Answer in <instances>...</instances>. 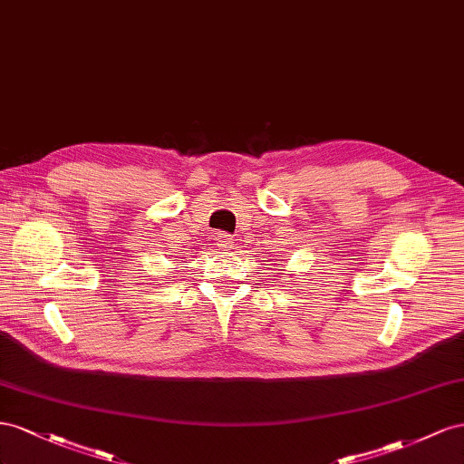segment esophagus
<instances>
[{"mask_svg": "<svg viewBox=\"0 0 464 464\" xmlns=\"http://www.w3.org/2000/svg\"><path fill=\"white\" fill-rule=\"evenodd\" d=\"M216 243L219 248H231L233 245V237L229 233H218L216 235Z\"/></svg>", "mask_w": 464, "mask_h": 464, "instance_id": "obj_1", "label": "esophagus"}]
</instances>
